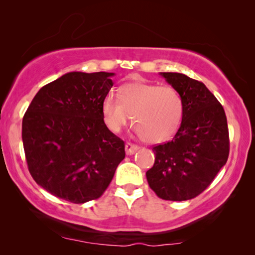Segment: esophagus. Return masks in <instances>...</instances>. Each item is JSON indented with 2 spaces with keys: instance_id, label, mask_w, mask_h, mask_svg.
<instances>
[{
  "instance_id": "1",
  "label": "esophagus",
  "mask_w": 255,
  "mask_h": 255,
  "mask_svg": "<svg viewBox=\"0 0 255 255\" xmlns=\"http://www.w3.org/2000/svg\"><path fill=\"white\" fill-rule=\"evenodd\" d=\"M138 149H139V146H137V145L131 144V142H127V144H125V152H127L128 155L134 154Z\"/></svg>"
}]
</instances>
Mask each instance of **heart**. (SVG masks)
Masks as SVG:
<instances>
[{"label": "heart", "mask_w": 255, "mask_h": 255, "mask_svg": "<svg viewBox=\"0 0 255 255\" xmlns=\"http://www.w3.org/2000/svg\"><path fill=\"white\" fill-rule=\"evenodd\" d=\"M101 113L106 127L114 133L121 132L131 115L135 133L145 141L159 144L169 140L179 130L183 102L173 87L131 82L121 87L118 99L111 94L104 97Z\"/></svg>", "instance_id": "obj_1"}]
</instances>
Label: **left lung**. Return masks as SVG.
I'll return each mask as SVG.
<instances>
[{"label": "left lung", "instance_id": "8db88e82", "mask_svg": "<svg viewBox=\"0 0 255 255\" xmlns=\"http://www.w3.org/2000/svg\"><path fill=\"white\" fill-rule=\"evenodd\" d=\"M160 75L182 97L183 118L172 140L153 147L155 161L146 177L162 200H191L210 186L228 161L225 111L204 83L181 73Z\"/></svg>", "mask_w": 255, "mask_h": 255}]
</instances>
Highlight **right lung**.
<instances>
[{"label":"right lung","instance_id":"add662e5","mask_svg":"<svg viewBox=\"0 0 255 255\" xmlns=\"http://www.w3.org/2000/svg\"><path fill=\"white\" fill-rule=\"evenodd\" d=\"M115 73L71 72L40 88L23 117L29 172L72 203L96 200L125 158L124 141L104 124L101 104Z\"/></svg>","mask_w":255,"mask_h":255}]
</instances>
